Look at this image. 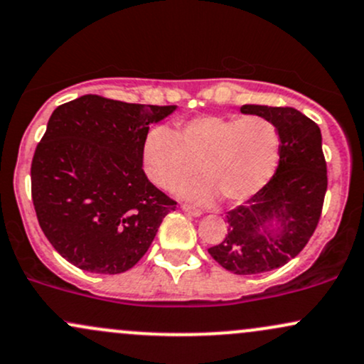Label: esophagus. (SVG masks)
Returning a JSON list of instances; mask_svg holds the SVG:
<instances>
[{
    "label": "esophagus",
    "instance_id": "esophagus-1",
    "mask_svg": "<svg viewBox=\"0 0 364 364\" xmlns=\"http://www.w3.org/2000/svg\"><path fill=\"white\" fill-rule=\"evenodd\" d=\"M182 210L186 211L187 215H191V216H201V210H198V208L191 206V204H182Z\"/></svg>",
    "mask_w": 364,
    "mask_h": 364
}]
</instances>
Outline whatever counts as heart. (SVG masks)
Instances as JSON below:
<instances>
[{
    "instance_id": "1",
    "label": "heart",
    "mask_w": 364,
    "mask_h": 364,
    "mask_svg": "<svg viewBox=\"0 0 364 364\" xmlns=\"http://www.w3.org/2000/svg\"><path fill=\"white\" fill-rule=\"evenodd\" d=\"M279 160V129L258 115L199 117L178 125L177 134L156 125L142 142V166L161 189L201 168L206 178L177 187L178 196L196 203L213 201L218 193L228 203L246 201L272 181Z\"/></svg>"
}]
</instances>
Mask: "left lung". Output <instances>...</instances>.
Masks as SVG:
<instances>
[{
  "label": "left lung",
  "instance_id": "1",
  "mask_svg": "<svg viewBox=\"0 0 364 364\" xmlns=\"http://www.w3.org/2000/svg\"><path fill=\"white\" fill-rule=\"evenodd\" d=\"M240 112L277 125L279 166L259 193L228 211L225 239L208 252L235 275H258L303 251L320 222L328 181L321 132L311 118L291 106L244 105Z\"/></svg>",
  "mask_w": 364,
  "mask_h": 364
}]
</instances>
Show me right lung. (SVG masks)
Returning a JSON list of instances; mask_svg holds the SVG:
<instances>
[{
  "label": "right lung",
  "mask_w": 364,
  "mask_h": 364,
  "mask_svg": "<svg viewBox=\"0 0 364 364\" xmlns=\"http://www.w3.org/2000/svg\"><path fill=\"white\" fill-rule=\"evenodd\" d=\"M175 108L85 94L53 112L31 191L44 235L68 263L117 275L146 255L177 203L146 177L142 142Z\"/></svg>",
  "instance_id": "1"
}]
</instances>
